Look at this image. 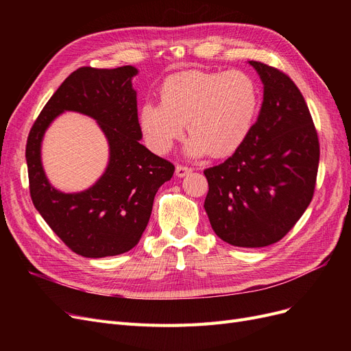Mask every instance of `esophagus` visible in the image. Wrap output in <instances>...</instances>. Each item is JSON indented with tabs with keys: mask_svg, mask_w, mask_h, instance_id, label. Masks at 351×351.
<instances>
[{
	"mask_svg": "<svg viewBox=\"0 0 351 351\" xmlns=\"http://www.w3.org/2000/svg\"><path fill=\"white\" fill-rule=\"evenodd\" d=\"M191 172H192L191 168H186V166H180V165L176 166V171H175V173H176L178 178H185V176L189 175Z\"/></svg>",
	"mask_w": 351,
	"mask_h": 351,
	"instance_id": "1",
	"label": "esophagus"
}]
</instances>
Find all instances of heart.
<instances>
[{"mask_svg":"<svg viewBox=\"0 0 351 351\" xmlns=\"http://www.w3.org/2000/svg\"><path fill=\"white\" fill-rule=\"evenodd\" d=\"M259 108L256 82L242 71H188L166 78L160 104L145 102L139 125L152 149L168 152L188 125L191 156L233 154L252 131Z\"/></svg>","mask_w":351,"mask_h":351,"instance_id":"1","label":"heart"}]
</instances>
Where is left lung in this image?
Wrapping results in <instances>:
<instances>
[{"instance_id":"8db88e82","label":"left lung","mask_w":351,"mask_h":351,"mask_svg":"<svg viewBox=\"0 0 351 351\" xmlns=\"http://www.w3.org/2000/svg\"><path fill=\"white\" fill-rule=\"evenodd\" d=\"M249 65L263 84L262 108L234 154L205 171V210L223 242L263 247L279 242L310 205L320 149L299 88L279 69Z\"/></svg>"}]
</instances>
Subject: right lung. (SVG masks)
<instances>
[{"label": "right lung", "instance_id": "right-lung-1", "mask_svg": "<svg viewBox=\"0 0 351 351\" xmlns=\"http://www.w3.org/2000/svg\"><path fill=\"white\" fill-rule=\"evenodd\" d=\"M135 66L73 71L55 90L31 128L25 158L32 204L61 241L84 257H106L135 247L152 213L154 199L175 166L139 141ZM66 110L95 119L108 141V165L81 193L65 194L47 180L40 158L49 125Z\"/></svg>", "mask_w": 351, "mask_h": 351}]
</instances>
